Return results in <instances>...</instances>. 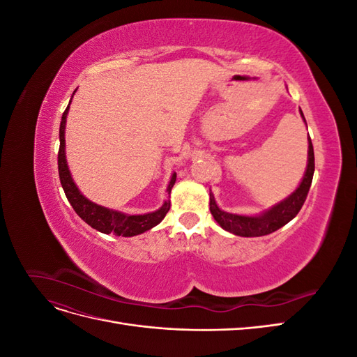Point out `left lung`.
I'll use <instances>...</instances> for the list:
<instances>
[{
    "mask_svg": "<svg viewBox=\"0 0 357 357\" xmlns=\"http://www.w3.org/2000/svg\"><path fill=\"white\" fill-rule=\"evenodd\" d=\"M301 116L305 121L302 112H301ZM312 176H314V149H312L311 138H308V165H307L305 176L302 178L299 188L291 193L289 198L277 204L275 207L265 211L261 215L248 218V215H238V214L222 211L218 207V204H215L213 193L210 190V211L213 214L214 220L218 222L225 231L232 232L235 235L262 236V235L273 234L274 231L280 229L282 226L289 223L299 213L302 205H304L307 199Z\"/></svg>",
    "mask_w": 357,
    "mask_h": 357,
    "instance_id": "1",
    "label": "left lung"
}]
</instances>
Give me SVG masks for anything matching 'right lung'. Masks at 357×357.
<instances>
[{
    "mask_svg": "<svg viewBox=\"0 0 357 357\" xmlns=\"http://www.w3.org/2000/svg\"><path fill=\"white\" fill-rule=\"evenodd\" d=\"M70 104L62 114V121L59 126V152H58V171H59V180L63 192H66V197L70 201L71 207L74 211L77 213L80 218L92 226L93 229L100 231L102 234H114L117 236H134L138 234H143L149 229H152L153 226L162 222L165 218L171 202L165 201L162 207L153 213L149 214H138V215H128L119 211H113L101 205H96L86 199L82 193L79 192L77 186L74 185L71 178V174L68 171L67 159H66V122H67V114H68ZM176 183V174H172L171 181L168 185L167 192L171 193L172 186Z\"/></svg>",
    "mask_w": 357,
    "mask_h": 357,
    "instance_id": "obj_1",
    "label": "right lung"
}]
</instances>
